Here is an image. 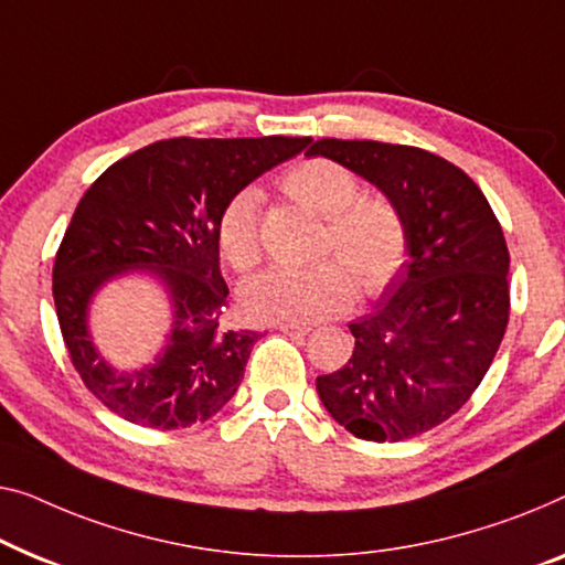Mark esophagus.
Wrapping results in <instances>:
<instances>
[{
    "label": "esophagus",
    "instance_id": "34e87169",
    "mask_svg": "<svg viewBox=\"0 0 565 565\" xmlns=\"http://www.w3.org/2000/svg\"><path fill=\"white\" fill-rule=\"evenodd\" d=\"M277 329H280L282 333H298V337H306V333H310V323H277Z\"/></svg>",
    "mask_w": 565,
    "mask_h": 565
}]
</instances>
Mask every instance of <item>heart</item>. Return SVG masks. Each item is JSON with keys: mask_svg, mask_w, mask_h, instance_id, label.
Instances as JSON below:
<instances>
[{"mask_svg": "<svg viewBox=\"0 0 565 565\" xmlns=\"http://www.w3.org/2000/svg\"><path fill=\"white\" fill-rule=\"evenodd\" d=\"M292 201L326 218L321 252L313 267H273L242 288V302L263 321H316L347 310L356 296H380L395 282L407 257V224L395 203L364 199L356 175L329 158L302 160L280 178ZM263 191L242 188L224 203L216 236L226 263L239 273L263 257Z\"/></svg>", "mask_w": 565, "mask_h": 565, "instance_id": "b5f03b06", "label": "heart"}]
</instances>
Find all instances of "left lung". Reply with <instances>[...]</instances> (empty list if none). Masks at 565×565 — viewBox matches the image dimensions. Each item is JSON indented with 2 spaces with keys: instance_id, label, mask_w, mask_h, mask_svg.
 <instances>
[{
  "instance_id": "obj_1",
  "label": "left lung",
  "mask_w": 565,
  "mask_h": 565,
  "mask_svg": "<svg viewBox=\"0 0 565 565\" xmlns=\"http://www.w3.org/2000/svg\"><path fill=\"white\" fill-rule=\"evenodd\" d=\"M306 154L374 183L407 224V257L377 310L351 323L354 354L316 380L331 418L364 440L436 428L473 395L510 321V252L481 188L438 154L318 140Z\"/></svg>"
}]
</instances>
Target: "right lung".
Masks as SVG:
<instances>
[{
    "mask_svg": "<svg viewBox=\"0 0 565 565\" xmlns=\"http://www.w3.org/2000/svg\"><path fill=\"white\" fill-rule=\"evenodd\" d=\"M310 137H173L121 158L78 201L53 265V300L68 356L92 395L142 428L203 423L234 397L257 331L224 323L228 288L218 269L224 203ZM145 266L174 300V331L152 367L111 371L93 349L85 310L114 274Z\"/></svg>",
    "mask_w": 565,
    "mask_h": 565,
    "instance_id": "add662e5",
    "label": "right lung"
}]
</instances>
